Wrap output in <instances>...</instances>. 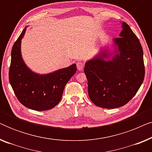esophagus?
Segmentation results:
<instances>
[{
	"instance_id": "34e87169",
	"label": "esophagus",
	"mask_w": 152,
	"mask_h": 152,
	"mask_svg": "<svg viewBox=\"0 0 152 152\" xmlns=\"http://www.w3.org/2000/svg\"><path fill=\"white\" fill-rule=\"evenodd\" d=\"M77 69L79 70H82L84 69V64L81 61L77 62Z\"/></svg>"
}]
</instances>
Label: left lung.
I'll return each mask as SVG.
<instances>
[{
  "label": "left lung",
  "instance_id": "left-lung-1",
  "mask_svg": "<svg viewBox=\"0 0 152 152\" xmlns=\"http://www.w3.org/2000/svg\"><path fill=\"white\" fill-rule=\"evenodd\" d=\"M120 37L113 39L115 55L103 50L85 64L88 96L93 104L115 109L131 100L144 80L143 50L140 41L126 23L122 24Z\"/></svg>",
  "mask_w": 152,
  "mask_h": 152
}]
</instances>
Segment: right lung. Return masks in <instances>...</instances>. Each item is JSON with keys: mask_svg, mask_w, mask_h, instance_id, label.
<instances>
[{"mask_svg": "<svg viewBox=\"0 0 152 152\" xmlns=\"http://www.w3.org/2000/svg\"><path fill=\"white\" fill-rule=\"evenodd\" d=\"M23 30L12 49L9 80L18 101L35 111H46L55 107L61 100L64 89L76 72V64L47 75H39L29 69L22 59Z\"/></svg>", "mask_w": 152, "mask_h": 152, "instance_id": "add662e5", "label": "right lung"}]
</instances>
